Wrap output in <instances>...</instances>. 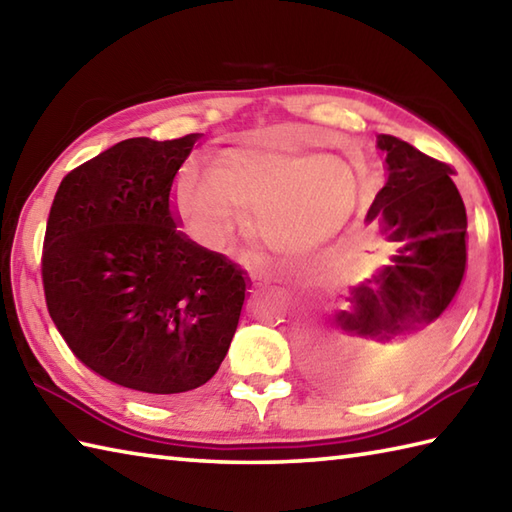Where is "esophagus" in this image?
<instances>
[{
  "label": "esophagus",
  "mask_w": 512,
  "mask_h": 512,
  "mask_svg": "<svg viewBox=\"0 0 512 512\" xmlns=\"http://www.w3.org/2000/svg\"><path fill=\"white\" fill-rule=\"evenodd\" d=\"M257 277H259V279H262V277H268V275H266V273H262V270H259V273H257Z\"/></svg>",
  "instance_id": "esophagus-1"
}]
</instances>
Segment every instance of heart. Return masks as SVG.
Wrapping results in <instances>:
<instances>
[{
  "label": "heart",
  "mask_w": 512,
  "mask_h": 512,
  "mask_svg": "<svg viewBox=\"0 0 512 512\" xmlns=\"http://www.w3.org/2000/svg\"><path fill=\"white\" fill-rule=\"evenodd\" d=\"M359 182L344 159L284 144L228 148L208 175L179 179L177 206L208 244H224L253 208L259 239L282 255H308L342 233L353 217Z\"/></svg>",
  "instance_id": "obj_1"
}]
</instances>
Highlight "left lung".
Segmentation results:
<instances>
[{"label":"left lung","mask_w":512,"mask_h":512,"mask_svg":"<svg viewBox=\"0 0 512 512\" xmlns=\"http://www.w3.org/2000/svg\"><path fill=\"white\" fill-rule=\"evenodd\" d=\"M386 184L366 226L395 246L388 264L342 295L310 342V370L330 390L375 388L366 368L386 350L415 353L446 324L466 275V208L453 168L393 135H377Z\"/></svg>","instance_id":"obj_1"}]
</instances>
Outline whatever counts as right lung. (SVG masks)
I'll return each instance as SVG.
<instances>
[{"instance_id": "1", "label": "right lung", "mask_w": 512, "mask_h": 512, "mask_svg": "<svg viewBox=\"0 0 512 512\" xmlns=\"http://www.w3.org/2000/svg\"><path fill=\"white\" fill-rule=\"evenodd\" d=\"M199 133L124 139L62 179L44 239L48 313L79 362L144 397L204 386L250 279L188 239L173 202Z\"/></svg>"}]
</instances>
